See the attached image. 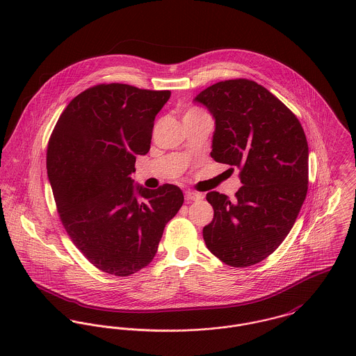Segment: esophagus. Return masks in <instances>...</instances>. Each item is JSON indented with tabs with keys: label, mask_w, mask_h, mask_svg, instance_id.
I'll return each instance as SVG.
<instances>
[{
	"label": "esophagus",
	"mask_w": 356,
	"mask_h": 356,
	"mask_svg": "<svg viewBox=\"0 0 356 356\" xmlns=\"http://www.w3.org/2000/svg\"><path fill=\"white\" fill-rule=\"evenodd\" d=\"M185 199L186 200H191V202H197V200H202L203 196L197 192H193V191H186L185 192Z\"/></svg>",
	"instance_id": "1"
}]
</instances>
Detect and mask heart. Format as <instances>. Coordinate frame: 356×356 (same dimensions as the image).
Listing matches in <instances>:
<instances>
[{"instance_id":"b5f03b06","label":"heart","mask_w":356,"mask_h":356,"mask_svg":"<svg viewBox=\"0 0 356 356\" xmlns=\"http://www.w3.org/2000/svg\"><path fill=\"white\" fill-rule=\"evenodd\" d=\"M189 112H199V111H197V109H191Z\"/></svg>"}]
</instances>
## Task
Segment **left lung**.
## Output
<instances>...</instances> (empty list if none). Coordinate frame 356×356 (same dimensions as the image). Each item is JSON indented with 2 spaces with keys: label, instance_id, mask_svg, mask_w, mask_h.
I'll return each mask as SVG.
<instances>
[{
  "label": "left lung",
  "instance_id": "left-lung-1",
  "mask_svg": "<svg viewBox=\"0 0 356 356\" xmlns=\"http://www.w3.org/2000/svg\"><path fill=\"white\" fill-rule=\"evenodd\" d=\"M193 102L215 119L211 157L237 167L243 184L234 202L207 193L213 219L203 229L205 245L232 267L252 266L281 245L305 203V130L285 104L254 81L218 82Z\"/></svg>",
  "mask_w": 356,
  "mask_h": 356
}]
</instances>
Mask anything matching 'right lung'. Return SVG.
<instances>
[{"label":"right lung","mask_w":356,"mask_h":356,"mask_svg":"<svg viewBox=\"0 0 356 356\" xmlns=\"http://www.w3.org/2000/svg\"><path fill=\"white\" fill-rule=\"evenodd\" d=\"M170 96L102 83L71 100L53 129L47 168L57 212L75 247L104 273L126 277L148 266L184 204L175 185L152 191L130 178Z\"/></svg>","instance_id":"right-lung-1"}]
</instances>
